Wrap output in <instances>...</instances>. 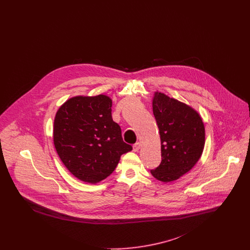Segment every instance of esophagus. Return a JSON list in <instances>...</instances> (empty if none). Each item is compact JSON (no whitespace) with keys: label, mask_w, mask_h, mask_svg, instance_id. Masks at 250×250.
<instances>
[{"label":"esophagus","mask_w":250,"mask_h":250,"mask_svg":"<svg viewBox=\"0 0 250 250\" xmlns=\"http://www.w3.org/2000/svg\"><path fill=\"white\" fill-rule=\"evenodd\" d=\"M140 149H141V143H137L133 145V151L134 152H138Z\"/></svg>","instance_id":"obj_1"}]
</instances>
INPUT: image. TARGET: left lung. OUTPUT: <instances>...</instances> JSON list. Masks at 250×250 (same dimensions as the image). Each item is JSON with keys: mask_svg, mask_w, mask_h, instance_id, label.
<instances>
[{"mask_svg": "<svg viewBox=\"0 0 250 250\" xmlns=\"http://www.w3.org/2000/svg\"><path fill=\"white\" fill-rule=\"evenodd\" d=\"M153 113L159 129L162 160L151 173L158 181L169 183L188 172L201 158L204 124L193 107L157 91Z\"/></svg>", "mask_w": 250, "mask_h": 250, "instance_id": "1", "label": "left lung"}]
</instances>
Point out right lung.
<instances>
[{"mask_svg":"<svg viewBox=\"0 0 250 250\" xmlns=\"http://www.w3.org/2000/svg\"><path fill=\"white\" fill-rule=\"evenodd\" d=\"M111 106L107 95H78L66 100L56 112L55 149L63 165L81 181L96 184L107 178L121 155L132 150L112 120Z\"/></svg>","mask_w":250,"mask_h":250,"instance_id":"obj_1","label":"right lung"}]
</instances>
